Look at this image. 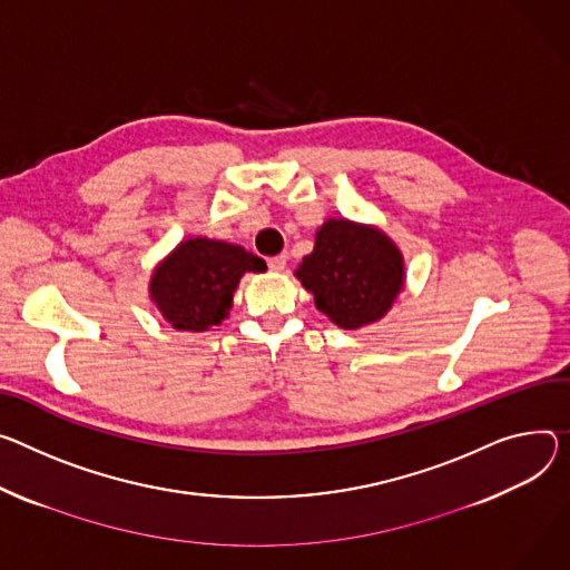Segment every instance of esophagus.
Returning a JSON list of instances; mask_svg holds the SVG:
<instances>
[{"mask_svg": "<svg viewBox=\"0 0 570 570\" xmlns=\"http://www.w3.org/2000/svg\"><path fill=\"white\" fill-rule=\"evenodd\" d=\"M268 268H271V271H275V273H282V271L286 268V256H284V254H279V256L268 258Z\"/></svg>", "mask_w": 570, "mask_h": 570, "instance_id": "obj_1", "label": "esophagus"}]
</instances>
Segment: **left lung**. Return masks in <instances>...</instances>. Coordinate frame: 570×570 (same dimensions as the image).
I'll list each match as a JSON object with an SVG mask.
<instances>
[{"instance_id": "8db88e82", "label": "left lung", "mask_w": 570, "mask_h": 570, "mask_svg": "<svg viewBox=\"0 0 570 570\" xmlns=\"http://www.w3.org/2000/svg\"><path fill=\"white\" fill-rule=\"evenodd\" d=\"M295 277L334 325L358 330L393 306L404 286V258L382 229L332 218L316 232L314 252Z\"/></svg>"}]
</instances>
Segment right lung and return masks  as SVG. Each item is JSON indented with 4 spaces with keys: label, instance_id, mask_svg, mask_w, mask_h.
I'll return each instance as SVG.
<instances>
[{
    "label": "right lung",
    "instance_id": "obj_1",
    "mask_svg": "<svg viewBox=\"0 0 570 570\" xmlns=\"http://www.w3.org/2000/svg\"><path fill=\"white\" fill-rule=\"evenodd\" d=\"M264 271V258L240 245L186 238L154 268L149 297L175 330L206 332L229 316L240 277Z\"/></svg>",
    "mask_w": 570,
    "mask_h": 570
}]
</instances>
